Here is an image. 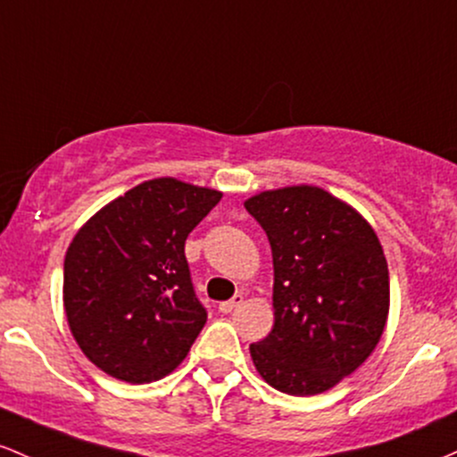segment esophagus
<instances>
[{
    "label": "esophagus",
    "instance_id": "obj_1",
    "mask_svg": "<svg viewBox=\"0 0 457 457\" xmlns=\"http://www.w3.org/2000/svg\"><path fill=\"white\" fill-rule=\"evenodd\" d=\"M244 304V295L242 294H237V295H233L230 297V300H227V302H220V312H233L235 309H237V306H242Z\"/></svg>",
    "mask_w": 457,
    "mask_h": 457
}]
</instances>
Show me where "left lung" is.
Returning a JSON list of instances; mask_svg holds the SVG:
<instances>
[{
	"label": "left lung",
	"instance_id": "1",
	"mask_svg": "<svg viewBox=\"0 0 457 457\" xmlns=\"http://www.w3.org/2000/svg\"><path fill=\"white\" fill-rule=\"evenodd\" d=\"M274 259V328L250 345L256 371L287 395H317L376 350L388 315V265L350 204L295 186L245 201Z\"/></svg>",
	"mask_w": 457,
	"mask_h": 457
}]
</instances>
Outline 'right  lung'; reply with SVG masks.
<instances>
[{
	"mask_svg": "<svg viewBox=\"0 0 457 457\" xmlns=\"http://www.w3.org/2000/svg\"><path fill=\"white\" fill-rule=\"evenodd\" d=\"M222 194L163 177L105 204L64 256V311L77 345L116 380L146 384L181 365L207 309L186 239Z\"/></svg>",
	"mask_w": 457,
	"mask_h": 457,
	"instance_id": "right-lung-1",
	"label": "right lung"
}]
</instances>
